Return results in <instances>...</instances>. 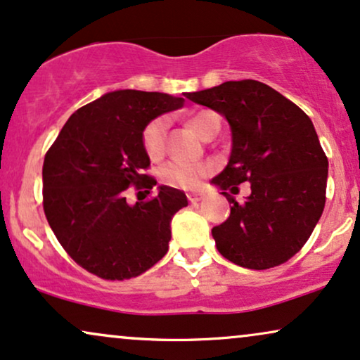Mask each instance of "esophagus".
<instances>
[{
  "instance_id": "esophagus-1",
  "label": "esophagus",
  "mask_w": 360,
  "mask_h": 360,
  "mask_svg": "<svg viewBox=\"0 0 360 360\" xmlns=\"http://www.w3.org/2000/svg\"><path fill=\"white\" fill-rule=\"evenodd\" d=\"M187 197H188V202H190V203H197V202H200L202 198H203V193L193 192V193H188Z\"/></svg>"
}]
</instances>
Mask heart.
<instances>
[{"label":"heart","instance_id":"obj_1","mask_svg":"<svg viewBox=\"0 0 360 360\" xmlns=\"http://www.w3.org/2000/svg\"><path fill=\"white\" fill-rule=\"evenodd\" d=\"M170 120L163 115L155 117L146 123L141 131V146L150 160H160L167 152V139ZM188 127L202 139H207L215 128H220V120L210 110H200L188 118ZM212 173L210 163L203 162H181L172 160L160 170V179L168 187L181 190H193L200 185L202 179Z\"/></svg>","mask_w":360,"mask_h":360}]
</instances>
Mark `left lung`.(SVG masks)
<instances>
[{
    "label": "left lung",
    "instance_id": "1",
    "mask_svg": "<svg viewBox=\"0 0 360 360\" xmlns=\"http://www.w3.org/2000/svg\"><path fill=\"white\" fill-rule=\"evenodd\" d=\"M187 98L225 115L232 128L229 165L212 180L232 203L229 219L212 229L219 252L254 270L292 259L326 205L329 162L310 118L255 79L225 82ZM243 181L252 193L238 204L226 190L236 193Z\"/></svg>",
    "mask_w": 360,
    "mask_h": 360
}]
</instances>
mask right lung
<instances>
[{
  "instance_id": "1",
  "label": "right lung",
  "mask_w": 360,
  "mask_h": 360,
  "mask_svg": "<svg viewBox=\"0 0 360 360\" xmlns=\"http://www.w3.org/2000/svg\"><path fill=\"white\" fill-rule=\"evenodd\" d=\"M157 91L118 90L77 110L43 162V210L65 252L105 278L139 277L167 254L172 217L187 207L180 190L127 203V190L152 192L141 131L150 120L184 105ZM141 193V192H139Z\"/></svg>"
}]
</instances>
